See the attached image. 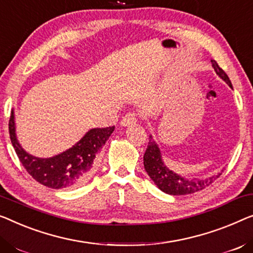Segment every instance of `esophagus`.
<instances>
[{
    "instance_id": "1",
    "label": "esophagus",
    "mask_w": 253,
    "mask_h": 253,
    "mask_svg": "<svg viewBox=\"0 0 253 253\" xmlns=\"http://www.w3.org/2000/svg\"><path fill=\"white\" fill-rule=\"evenodd\" d=\"M136 122H137L136 115L129 112V114H127L126 116L123 117L122 122H120V125H122V126H129V125H133V124H135Z\"/></svg>"
}]
</instances>
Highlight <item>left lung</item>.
Masks as SVG:
<instances>
[{"label":"left lung","instance_id":"1","mask_svg":"<svg viewBox=\"0 0 253 253\" xmlns=\"http://www.w3.org/2000/svg\"><path fill=\"white\" fill-rule=\"evenodd\" d=\"M211 63H212L213 69L218 76L227 83L229 87L233 88L232 83L229 81V78L225 71L218 66V63L214 60H211ZM143 160H144V168L146 172H148V175L150 176V178L153 180L154 184L161 191L170 195H185L195 193V192L208 187L214 179L221 175L218 174L217 176H211L208 177V178L186 179L184 177L179 176L178 174H176V172L171 171L164 164L159 146L154 142V139L151 135Z\"/></svg>","mask_w":253,"mask_h":253}]
</instances>
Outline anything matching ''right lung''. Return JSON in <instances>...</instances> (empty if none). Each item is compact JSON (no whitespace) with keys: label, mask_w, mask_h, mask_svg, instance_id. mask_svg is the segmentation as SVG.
<instances>
[{"label":"right lung","mask_w":253,"mask_h":253,"mask_svg":"<svg viewBox=\"0 0 253 253\" xmlns=\"http://www.w3.org/2000/svg\"><path fill=\"white\" fill-rule=\"evenodd\" d=\"M115 126L92 128L73 148L51 158H37L26 152L16 135L14 112L11 111L9 133L14 151L28 174L44 186L68 188L84 183L93 172L96 154L110 137Z\"/></svg>","instance_id":"right-lung-1"}]
</instances>
